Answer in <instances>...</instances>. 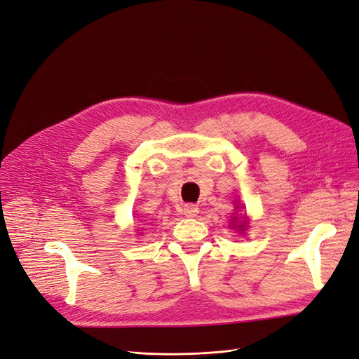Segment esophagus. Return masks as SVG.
<instances>
[{
    "label": "esophagus",
    "instance_id": "obj_1",
    "mask_svg": "<svg viewBox=\"0 0 359 359\" xmlns=\"http://www.w3.org/2000/svg\"><path fill=\"white\" fill-rule=\"evenodd\" d=\"M198 212H199V208L196 205H186V206H184V215L194 217Z\"/></svg>",
    "mask_w": 359,
    "mask_h": 359
}]
</instances>
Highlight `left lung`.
<instances>
[{
    "mask_svg": "<svg viewBox=\"0 0 359 359\" xmlns=\"http://www.w3.org/2000/svg\"><path fill=\"white\" fill-rule=\"evenodd\" d=\"M241 227H243V229H244V227H245V226H244V224H241Z\"/></svg>",
    "mask_w": 359,
    "mask_h": 359,
    "instance_id": "obj_1",
    "label": "left lung"
}]
</instances>
